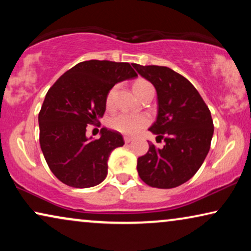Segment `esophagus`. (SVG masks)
<instances>
[{"mask_svg": "<svg viewBox=\"0 0 251 251\" xmlns=\"http://www.w3.org/2000/svg\"><path fill=\"white\" fill-rule=\"evenodd\" d=\"M132 140H133L132 137H129V136H126V137H125V143H126V144H129V143H131Z\"/></svg>", "mask_w": 251, "mask_h": 251, "instance_id": "esophagus-1", "label": "esophagus"}]
</instances>
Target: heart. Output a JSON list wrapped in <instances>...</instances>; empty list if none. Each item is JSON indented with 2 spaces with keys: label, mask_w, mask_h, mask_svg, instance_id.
I'll list each match as a JSON object with an SVG mask.
<instances>
[{
  "label": "heart",
  "mask_w": 251,
  "mask_h": 251,
  "mask_svg": "<svg viewBox=\"0 0 251 251\" xmlns=\"http://www.w3.org/2000/svg\"><path fill=\"white\" fill-rule=\"evenodd\" d=\"M147 89H153V87L146 80H138L133 84V91L137 96L142 94L143 91L147 90ZM115 91L116 87H113L106 96V106L107 107H112L113 104H114ZM149 123V116L143 114H129V113H120V114L114 115L109 120V126L113 129H115L119 132L126 133V135H135L143 128H145Z\"/></svg>",
  "instance_id": "1"
}]
</instances>
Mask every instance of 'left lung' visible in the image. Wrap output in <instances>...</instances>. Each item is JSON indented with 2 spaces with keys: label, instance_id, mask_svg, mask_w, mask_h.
Returning <instances> with one entry per match:
<instances>
[{
  "label": "left lung",
  "instance_id": "1",
  "mask_svg": "<svg viewBox=\"0 0 251 251\" xmlns=\"http://www.w3.org/2000/svg\"><path fill=\"white\" fill-rule=\"evenodd\" d=\"M132 66L155 88L159 107L149 130L166 143L162 149L149 144V152L137 161L138 175L152 187H177L197 174L210 150V111L194 85L171 68Z\"/></svg>",
  "mask_w": 251,
  "mask_h": 251
}]
</instances>
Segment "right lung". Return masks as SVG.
<instances>
[{"label": "right lung", "instance_id": "right-lung-1", "mask_svg": "<svg viewBox=\"0 0 251 251\" xmlns=\"http://www.w3.org/2000/svg\"><path fill=\"white\" fill-rule=\"evenodd\" d=\"M138 76L129 63L82 61L58 78L47 92L39 114L40 145L50 170L76 188L92 187L107 176V160L125 145L120 132L101 128L100 138L85 131L102 118L106 96L119 82Z\"/></svg>", "mask_w": 251, "mask_h": 251}]
</instances>
